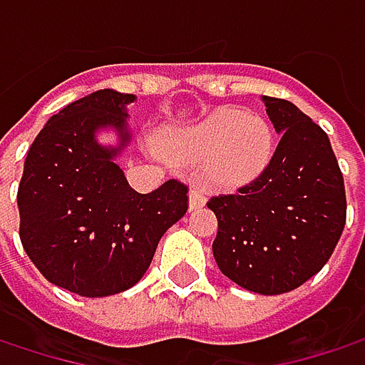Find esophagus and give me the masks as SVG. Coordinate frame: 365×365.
Returning a JSON list of instances; mask_svg holds the SVG:
<instances>
[{
	"instance_id": "obj_1",
	"label": "esophagus",
	"mask_w": 365,
	"mask_h": 365,
	"mask_svg": "<svg viewBox=\"0 0 365 365\" xmlns=\"http://www.w3.org/2000/svg\"><path fill=\"white\" fill-rule=\"evenodd\" d=\"M207 202V194L200 185L190 187V209H200Z\"/></svg>"
}]
</instances>
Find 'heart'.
<instances>
[{
  "label": "heart",
  "mask_w": 365,
  "mask_h": 365,
  "mask_svg": "<svg viewBox=\"0 0 365 365\" xmlns=\"http://www.w3.org/2000/svg\"><path fill=\"white\" fill-rule=\"evenodd\" d=\"M158 148L173 165L200 169L205 180L215 185L237 187L266 169L274 139L262 115L224 108L194 126L163 133Z\"/></svg>",
  "instance_id": "obj_1"
}]
</instances>
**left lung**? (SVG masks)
Instances as JSON below:
<instances>
[{
    "mask_svg": "<svg viewBox=\"0 0 365 365\" xmlns=\"http://www.w3.org/2000/svg\"><path fill=\"white\" fill-rule=\"evenodd\" d=\"M281 139L266 169L235 194L211 196L213 255L237 285L264 296L292 292L334 254L346 222L344 180L326 130L294 103L264 97Z\"/></svg>",
    "mask_w": 365,
    "mask_h": 365,
    "instance_id": "8db88e82",
    "label": "left lung"
}]
</instances>
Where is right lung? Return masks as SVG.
<instances>
[{"label":"right lung","mask_w":365,"mask_h":365,"mask_svg":"<svg viewBox=\"0 0 365 365\" xmlns=\"http://www.w3.org/2000/svg\"><path fill=\"white\" fill-rule=\"evenodd\" d=\"M133 95L97 91L54 113L29 148L19 183L21 243L54 285L86 298L120 294L150 268L160 237L187 211V185L133 190L94 133L113 125L128 141ZM122 148V146H120ZM120 150V148H118Z\"/></svg>","instance_id":"add662e5"}]
</instances>
